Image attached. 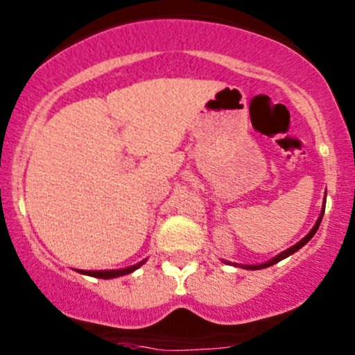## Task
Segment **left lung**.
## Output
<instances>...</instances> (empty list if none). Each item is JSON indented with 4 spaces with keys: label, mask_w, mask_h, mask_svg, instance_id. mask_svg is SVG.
Wrapping results in <instances>:
<instances>
[{
    "label": "left lung",
    "mask_w": 355,
    "mask_h": 355,
    "mask_svg": "<svg viewBox=\"0 0 355 355\" xmlns=\"http://www.w3.org/2000/svg\"><path fill=\"white\" fill-rule=\"evenodd\" d=\"M325 198H327V191H325V197H324V203H322V210H320V215H319V218H317V222H315V225L312 227V230L309 232L307 235H305V237L302 239V240H299V242L295 243V245H292V247H288L287 250H284V252H280L279 255H275V257H272L270 260H267V262H263V263H259V266H245V263H234V262H229V260H223V262L225 263H230V266H235V267H242V268H247V270H260V268H267V267H270V266H274V263H277V262H280V260H284V259H287L288 255H292V254H295L297 250H300V248H302L305 243L309 242V240H311L313 235H315V232L319 230V225H320V222H322V217H324V210H325Z\"/></svg>",
    "instance_id": "obj_1"
}]
</instances>
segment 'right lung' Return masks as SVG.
<instances>
[{
  "mask_svg": "<svg viewBox=\"0 0 355 355\" xmlns=\"http://www.w3.org/2000/svg\"><path fill=\"white\" fill-rule=\"evenodd\" d=\"M145 262H146V259L141 260V262L135 263V266H130L125 268H116V270H76V272H80V274H83V275L96 277V279H116V277L132 274V272H135L137 268H140L141 266H144Z\"/></svg>",
  "mask_w": 355,
  "mask_h": 355,
  "instance_id": "obj_1",
  "label": "right lung"
}]
</instances>
